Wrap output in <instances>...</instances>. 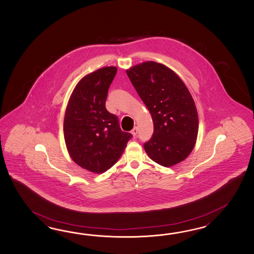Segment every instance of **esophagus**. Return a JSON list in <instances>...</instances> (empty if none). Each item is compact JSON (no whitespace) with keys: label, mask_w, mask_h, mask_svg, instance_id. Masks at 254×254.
<instances>
[{"label":"esophagus","mask_w":254,"mask_h":254,"mask_svg":"<svg viewBox=\"0 0 254 254\" xmlns=\"http://www.w3.org/2000/svg\"><path fill=\"white\" fill-rule=\"evenodd\" d=\"M137 132H138V128H137V127H135L133 129L131 130V134L133 135V136H136V135H137Z\"/></svg>","instance_id":"esophagus-1"}]
</instances>
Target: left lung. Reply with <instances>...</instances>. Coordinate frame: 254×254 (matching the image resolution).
I'll list each match as a JSON object with an SVG mask.
<instances>
[{
    "label": "left lung",
    "mask_w": 254,
    "mask_h": 254,
    "mask_svg": "<svg viewBox=\"0 0 254 254\" xmlns=\"http://www.w3.org/2000/svg\"><path fill=\"white\" fill-rule=\"evenodd\" d=\"M127 74L152 118L154 133L144 144L145 151L164 167L180 163L194 148L198 131L190 91L177 73L159 63H141Z\"/></svg>",
    "instance_id": "left-lung-1"
}]
</instances>
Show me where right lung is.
<instances>
[{"mask_svg": "<svg viewBox=\"0 0 254 254\" xmlns=\"http://www.w3.org/2000/svg\"><path fill=\"white\" fill-rule=\"evenodd\" d=\"M118 68L88 73L75 85L64 120L68 153L81 168L101 174L117 163L132 135L120 128L119 119L106 108L108 88Z\"/></svg>", "mask_w": 254, "mask_h": 254, "instance_id": "right-lung-1", "label": "right lung"}]
</instances>
